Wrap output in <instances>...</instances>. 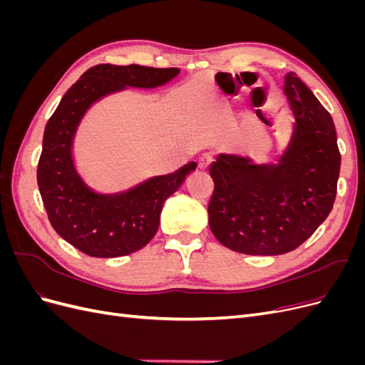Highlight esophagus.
Returning <instances> with one entry per match:
<instances>
[{
	"mask_svg": "<svg viewBox=\"0 0 365 365\" xmlns=\"http://www.w3.org/2000/svg\"><path fill=\"white\" fill-rule=\"evenodd\" d=\"M213 155H210V153H204V155L200 157L197 160V165H200V169H208V165L213 163Z\"/></svg>",
	"mask_w": 365,
	"mask_h": 365,
	"instance_id": "34e87169",
	"label": "esophagus"
}]
</instances>
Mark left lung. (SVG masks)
Returning <instances> with one entry per match:
<instances>
[{"label":"left lung","mask_w":365,"mask_h":365,"mask_svg":"<svg viewBox=\"0 0 365 365\" xmlns=\"http://www.w3.org/2000/svg\"><path fill=\"white\" fill-rule=\"evenodd\" d=\"M283 91L294 130L277 163L219 153L210 165L215 192L208 225L224 247L248 256H279L300 247L334 207L341 155L330 114L297 77Z\"/></svg>","instance_id":"1"}]
</instances>
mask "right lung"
I'll return each mask as SVG.
<instances>
[{"mask_svg":"<svg viewBox=\"0 0 365 365\" xmlns=\"http://www.w3.org/2000/svg\"><path fill=\"white\" fill-rule=\"evenodd\" d=\"M180 74L178 68L101 63L65 93L43 130L38 187L54 231L91 257H121L155 236L164 201L180 189L196 163L158 175L125 192L98 193L76 169L73 143L83 115L101 98L130 88L150 90Z\"/></svg>","mask_w":365,"mask_h":365,"instance_id":"right-lung-1","label":"right lung"}]
</instances>
